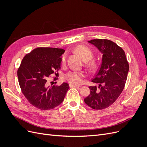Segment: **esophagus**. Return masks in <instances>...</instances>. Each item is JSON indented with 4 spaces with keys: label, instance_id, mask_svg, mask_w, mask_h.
Listing matches in <instances>:
<instances>
[{
    "label": "esophagus",
    "instance_id": "esophagus-1",
    "mask_svg": "<svg viewBox=\"0 0 147 147\" xmlns=\"http://www.w3.org/2000/svg\"><path fill=\"white\" fill-rule=\"evenodd\" d=\"M69 86L70 88H78V87H80V86L75 85V84H69Z\"/></svg>",
    "mask_w": 147,
    "mask_h": 147
}]
</instances>
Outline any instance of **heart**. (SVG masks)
Here are the masks:
<instances>
[{"label":"heart","instance_id":"1","mask_svg":"<svg viewBox=\"0 0 147 147\" xmlns=\"http://www.w3.org/2000/svg\"><path fill=\"white\" fill-rule=\"evenodd\" d=\"M75 51L77 53H78V55H80V56L82 57V58L84 61H88L91 60L93 56H94L93 52L91 49L85 46L80 45L77 47L75 48ZM65 60H66V56L65 55H64L61 58L62 64H65ZM88 65L90 67L94 68L96 66V63L94 61H90L88 63ZM84 77V74L82 72L70 71V72L67 73L65 75L64 78L70 84L77 85V84H80L83 82V78Z\"/></svg>","mask_w":147,"mask_h":147}]
</instances>
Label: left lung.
Segmentation results:
<instances>
[{
  "instance_id": "1",
  "label": "left lung",
  "mask_w": 147,
  "mask_h": 147,
  "mask_svg": "<svg viewBox=\"0 0 147 147\" xmlns=\"http://www.w3.org/2000/svg\"><path fill=\"white\" fill-rule=\"evenodd\" d=\"M102 54V63L92 82L98 87L90 86V94L84 99L85 104L94 110H102L113 104L125 85L129 64L125 53L117 44L107 39L88 42Z\"/></svg>"
}]
</instances>
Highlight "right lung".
Segmentation results:
<instances>
[{
	"instance_id": "obj_1",
	"label": "right lung",
	"mask_w": 147,
	"mask_h": 147,
	"mask_svg": "<svg viewBox=\"0 0 147 147\" xmlns=\"http://www.w3.org/2000/svg\"><path fill=\"white\" fill-rule=\"evenodd\" d=\"M64 52L61 48H37L22 60L17 72L20 86L26 98L35 107L51 110L64 100L69 89V84L50 85L48 80L50 75L58 74L61 56Z\"/></svg>"
}]
</instances>
